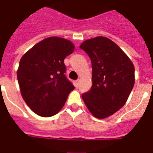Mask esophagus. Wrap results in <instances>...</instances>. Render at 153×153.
I'll return each instance as SVG.
<instances>
[{
    "label": "esophagus",
    "mask_w": 153,
    "mask_h": 153,
    "mask_svg": "<svg viewBox=\"0 0 153 153\" xmlns=\"http://www.w3.org/2000/svg\"><path fill=\"white\" fill-rule=\"evenodd\" d=\"M79 84V79H77V80L75 81V86L76 87H78Z\"/></svg>",
    "instance_id": "esophagus-1"
}]
</instances>
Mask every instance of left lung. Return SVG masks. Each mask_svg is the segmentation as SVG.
Segmentation results:
<instances>
[{"instance_id":"1","label":"left lung","mask_w":153,"mask_h":153,"mask_svg":"<svg viewBox=\"0 0 153 153\" xmlns=\"http://www.w3.org/2000/svg\"><path fill=\"white\" fill-rule=\"evenodd\" d=\"M79 48L92 63V87L82 98L97 119L110 117L125 105L135 83L134 65L113 40L97 36L83 42Z\"/></svg>"}]
</instances>
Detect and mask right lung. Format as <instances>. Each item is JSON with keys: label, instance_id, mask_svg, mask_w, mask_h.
<instances>
[{"label": "right lung", "instance_id": "1", "mask_svg": "<svg viewBox=\"0 0 153 153\" xmlns=\"http://www.w3.org/2000/svg\"><path fill=\"white\" fill-rule=\"evenodd\" d=\"M67 39L51 36L35 44L21 57L17 71L24 100L43 117L56 115L74 86L64 75V59L74 51Z\"/></svg>", "mask_w": 153, "mask_h": 153}]
</instances>
